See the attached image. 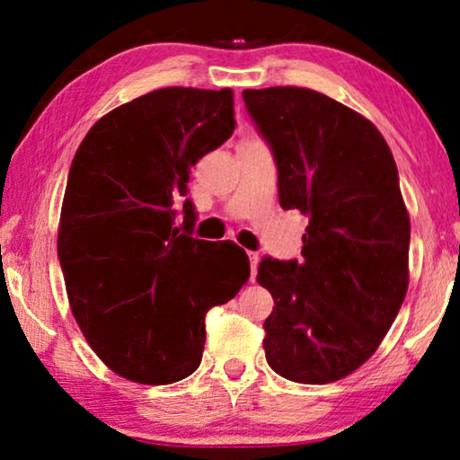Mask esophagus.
<instances>
[{"label": "esophagus", "instance_id": "obj_1", "mask_svg": "<svg viewBox=\"0 0 460 460\" xmlns=\"http://www.w3.org/2000/svg\"><path fill=\"white\" fill-rule=\"evenodd\" d=\"M249 261H251V279H255L257 263H260V253H249Z\"/></svg>", "mask_w": 460, "mask_h": 460}]
</instances>
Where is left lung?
I'll list each match as a JSON object with an SVG mask.
<instances>
[{"label":"left lung","mask_w":460,"mask_h":460,"mask_svg":"<svg viewBox=\"0 0 460 460\" xmlns=\"http://www.w3.org/2000/svg\"><path fill=\"white\" fill-rule=\"evenodd\" d=\"M243 100L272 150L280 207L310 219L301 260L257 268L274 297L266 360L295 383L343 379L375 354L406 297L411 219L394 155L368 119L320 92L268 87Z\"/></svg>","instance_id":"1"}]
</instances>
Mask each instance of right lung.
<instances>
[{
	"instance_id": "right-lung-1",
	"label": "right lung",
	"mask_w": 460,
	"mask_h": 460,
	"mask_svg": "<svg viewBox=\"0 0 460 460\" xmlns=\"http://www.w3.org/2000/svg\"><path fill=\"white\" fill-rule=\"evenodd\" d=\"M232 102L228 87H163L104 115L75 153L58 230L68 301L100 360L129 381L192 375L207 312L249 279L241 247L192 236L186 199L190 167L236 128Z\"/></svg>"
}]
</instances>
